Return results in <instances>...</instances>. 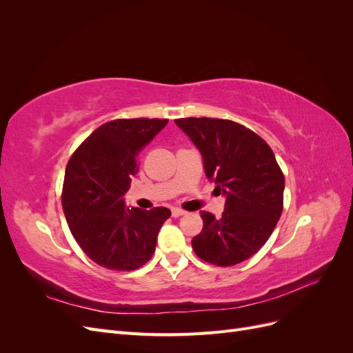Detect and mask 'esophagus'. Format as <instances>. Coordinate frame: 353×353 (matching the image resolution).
Returning a JSON list of instances; mask_svg holds the SVG:
<instances>
[{
	"label": "esophagus",
	"instance_id": "1",
	"mask_svg": "<svg viewBox=\"0 0 353 353\" xmlns=\"http://www.w3.org/2000/svg\"><path fill=\"white\" fill-rule=\"evenodd\" d=\"M170 213H172V216H174V218H179V216L185 215V212H184L183 209H178V208H174L172 210H170Z\"/></svg>",
	"mask_w": 353,
	"mask_h": 353
}]
</instances>
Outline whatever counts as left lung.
<instances>
[{
    "mask_svg": "<svg viewBox=\"0 0 353 353\" xmlns=\"http://www.w3.org/2000/svg\"><path fill=\"white\" fill-rule=\"evenodd\" d=\"M203 156L206 176L227 197L221 218L201 210L203 230L191 245L200 259L232 266L258 253L283 212L284 175L262 138L237 122L175 119Z\"/></svg>",
    "mask_w": 353,
    "mask_h": 353,
    "instance_id": "obj_1",
    "label": "left lung"
}]
</instances>
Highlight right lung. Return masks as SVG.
Returning <instances> with one entry per match:
<instances>
[{
  "instance_id": "1",
  "label": "right lung",
  "mask_w": 353,
  "mask_h": 353,
  "mask_svg": "<svg viewBox=\"0 0 353 353\" xmlns=\"http://www.w3.org/2000/svg\"><path fill=\"white\" fill-rule=\"evenodd\" d=\"M168 119H114L99 126L69 159L61 205L73 239L91 261L132 271L150 261L166 208H126L123 196L138 172V154Z\"/></svg>"
}]
</instances>
